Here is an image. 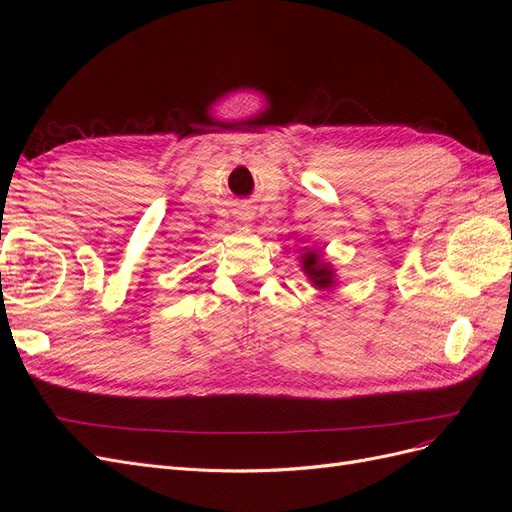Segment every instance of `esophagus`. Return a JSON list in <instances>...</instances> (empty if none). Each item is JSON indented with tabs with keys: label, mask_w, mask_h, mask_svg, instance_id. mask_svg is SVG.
<instances>
[{
	"label": "esophagus",
	"mask_w": 512,
	"mask_h": 512,
	"mask_svg": "<svg viewBox=\"0 0 512 512\" xmlns=\"http://www.w3.org/2000/svg\"><path fill=\"white\" fill-rule=\"evenodd\" d=\"M247 220H250V218H247Z\"/></svg>",
	"instance_id": "1"
}]
</instances>
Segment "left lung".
Returning <instances> with one entry per match:
<instances>
[{
	"label": "left lung",
	"mask_w": 512,
	"mask_h": 512,
	"mask_svg": "<svg viewBox=\"0 0 512 512\" xmlns=\"http://www.w3.org/2000/svg\"><path fill=\"white\" fill-rule=\"evenodd\" d=\"M301 269L316 290H331L337 286L335 269L329 260H324L322 252L305 247V254H301Z\"/></svg>",
	"instance_id": "1"
}]
</instances>
